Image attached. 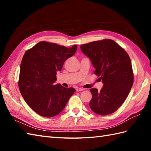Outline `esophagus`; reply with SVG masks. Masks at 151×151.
<instances>
[{"mask_svg":"<svg viewBox=\"0 0 151 151\" xmlns=\"http://www.w3.org/2000/svg\"><path fill=\"white\" fill-rule=\"evenodd\" d=\"M84 90V89L83 88H77L76 89V91H77V92H78V91H83Z\"/></svg>","mask_w":151,"mask_h":151,"instance_id":"34e87169","label":"esophagus"}]
</instances>
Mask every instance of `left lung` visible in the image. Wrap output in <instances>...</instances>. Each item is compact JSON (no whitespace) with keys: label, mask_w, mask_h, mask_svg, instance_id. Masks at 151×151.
Wrapping results in <instances>:
<instances>
[{"label":"left lung","mask_w":151,"mask_h":151,"mask_svg":"<svg viewBox=\"0 0 151 151\" xmlns=\"http://www.w3.org/2000/svg\"><path fill=\"white\" fill-rule=\"evenodd\" d=\"M82 52L91 60L94 74L103 82V88L90 89L89 103L93 111L101 115L114 113L123 104L134 83V73L129 54L110 39L81 45Z\"/></svg>","instance_id":"1"}]
</instances>
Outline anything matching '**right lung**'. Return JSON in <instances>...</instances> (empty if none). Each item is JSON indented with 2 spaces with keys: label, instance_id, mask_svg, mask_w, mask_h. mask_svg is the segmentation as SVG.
Here are the masks:
<instances>
[{
  "label": "right lung",
  "instance_id": "add662e5",
  "mask_svg": "<svg viewBox=\"0 0 151 151\" xmlns=\"http://www.w3.org/2000/svg\"><path fill=\"white\" fill-rule=\"evenodd\" d=\"M77 45L67 48L40 41L26 51L22 58L18 86L28 105L41 116L52 117L62 111L75 92L73 88L54 85L56 73L73 56Z\"/></svg>",
  "mask_w": 151,
  "mask_h": 151
}]
</instances>
